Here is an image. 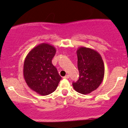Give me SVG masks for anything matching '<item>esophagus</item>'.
I'll list each match as a JSON object with an SVG mask.
<instances>
[{
  "instance_id": "34e87169",
  "label": "esophagus",
  "mask_w": 128,
  "mask_h": 128,
  "mask_svg": "<svg viewBox=\"0 0 128 128\" xmlns=\"http://www.w3.org/2000/svg\"><path fill=\"white\" fill-rule=\"evenodd\" d=\"M63 78H69V75H66V76H64Z\"/></svg>"
}]
</instances>
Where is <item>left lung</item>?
<instances>
[{"mask_svg": "<svg viewBox=\"0 0 128 128\" xmlns=\"http://www.w3.org/2000/svg\"><path fill=\"white\" fill-rule=\"evenodd\" d=\"M77 55L79 77L76 82H73L72 86L80 94H90L102 82L104 73V61L100 54L87 48H80Z\"/></svg>", "mask_w": 128, "mask_h": 128, "instance_id": "obj_1", "label": "left lung"}]
</instances>
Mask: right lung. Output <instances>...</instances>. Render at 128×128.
<instances>
[{
  "mask_svg": "<svg viewBox=\"0 0 128 128\" xmlns=\"http://www.w3.org/2000/svg\"><path fill=\"white\" fill-rule=\"evenodd\" d=\"M56 49L43 43L34 48L26 57L24 76L28 87L41 95H47L55 91L61 77L52 59Z\"/></svg>",
  "mask_w": 128,
  "mask_h": 128,
  "instance_id": "add662e5",
  "label": "right lung"
}]
</instances>
